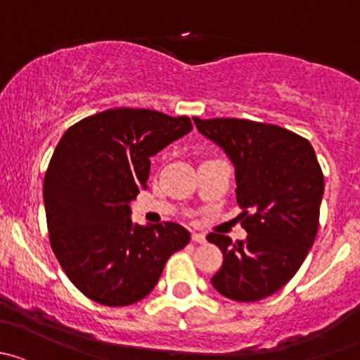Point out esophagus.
Here are the masks:
<instances>
[{"mask_svg": "<svg viewBox=\"0 0 360 360\" xmlns=\"http://www.w3.org/2000/svg\"><path fill=\"white\" fill-rule=\"evenodd\" d=\"M192 240H194V243H206V236L202 234V232H192Z\"/></svg>", "mask_w": 360, "mask_h": 360, "instance_id": "obj_1", "label": "esophagus"}]
</instances>
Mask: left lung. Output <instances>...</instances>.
<instances>
[{
  "label": "left lung",
  "mask_w": 360,
  "mask_h": 360,
  "mask_svg": "<svg viewBox=\"0 0 360 360\" xmlns=\"http://www.w3.org/2000/svg\"><path fill=\"white\" fill-rule=\"evenodd\" d=\"M236 166L244 240L207 234L224 253L211 284L236 302H258L292 279L319 231L324 175L314 147L277 124L237 117H194Z\"/></svg>",
  "instance_id": "left-lung-1"
}]
</instances>
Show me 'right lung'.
Masks as SVG:
<instances>
[{
	"mask_svg": "<svg viewBox=\"0 0 360 360\" xmlns=\"http://www.w3.org/2000/svg\"><path fill=\"white\" fill-rule=\"evenodd\" d=\"M191 129L187 116L114 107L62 135L44 173L48 237L86 298L105 307L140 302L188 244L191 232L175 221L135 225L129 205L147 187L150 158Z\"/></svg>",
	"mask_w": 360,
	"mask_h": 360,
	"instance_id": "obj_1",
	"label": "right lung"
}]
</instances>
